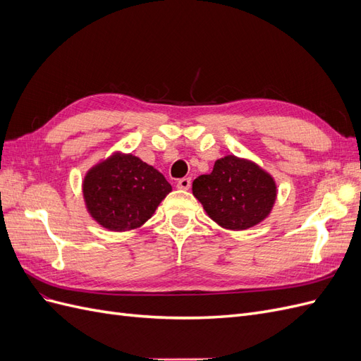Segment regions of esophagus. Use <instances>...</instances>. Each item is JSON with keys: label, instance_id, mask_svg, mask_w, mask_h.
Listing matches in <instances>:
<instances>
[{"label": "esophagus", "instance_id": "esophagus-1", "mask_svg": "<svg viewBox=\"0 0 361 361\" xmlns=\"http://www.w3.org/2000/svg\"><path fill=\"white\" fill-rule=\"evenodd\" d=\"M190 187H191V179L190 178H182V179H179L178 180V188L179 190H190Z\"/></svg>", "mask_w": 361, "mask_h": 361}]
</instances>
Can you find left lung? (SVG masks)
<instances>
[{
  "instance_id": "1",
  "label": "left lung",
  "mask_w": 361,
  "mask_h": 361,
  "mask_svg": "<svg viewBox=\"0 0 361 361\" xmlns=\"http://www.w3.org/2000/svg\"><path fill=\"white\" fill-rule=\"evenodd\" d=\"M192 194L218 226L247 231L271 214L277 185L256 162L227 155L215 161L211 174H202L192 182Z\"/></svg>"
}]
</instances>
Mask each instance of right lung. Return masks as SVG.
I'll use <instances>...</instances> for the list:
<instances>
[{
	"label": "right lung",
	"instance_id": "add662e5",
	"mask_svg": "<svg viewBox=\"0 0 361 361\" xmlns=\"http://www.w3.org/2000/svg\"><path fill=\"white\" fill-rule=\"evenodd\" d=\"M170 191L171 185L162 173L122 152L97 162L82 180L87 212L113 232L143 226Z\"/></svg>",
	"mask_w": 361,
	"mask_h": 361
}]
</instances>
